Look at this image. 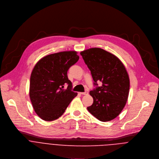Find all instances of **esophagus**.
<instances>
[{"label": "esophagus", "mask_w": 159, "mask_h": 159, "mask_svg": "<svg viewBox=\"0 0 159 159\" xmlns=\"http://www.w3.org/2000/svg\"><path fill=\"white\" fill-rule=\"evenodd\" d=\"M80 94H82V95H86V94H88V93L87 91H85V92H81Z\"/></svg>", "instance_id": "esophagus-1"}]
</instances>
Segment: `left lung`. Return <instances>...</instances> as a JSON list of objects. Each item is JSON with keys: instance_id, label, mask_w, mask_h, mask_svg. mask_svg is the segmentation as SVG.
<instances>
[{"instance_id": "8db88e82", "label": "left lung", "mask_w": 159, "mask_h": 159, "mask_svg": "<svg viewBox=\"0 0 159 159\" xmlns=\"http://www.w3.org/2000/svg\"><path fill=\"white\" fill-rule=\"evenodd\" d=\"M80 54L91 71L94 84L97 85V81L102 83L89 92L93 103L87 109L100 121H111L120 114L128 100L127 71L118 57L102 48H89Z\"/></svg>"}]
</instances>
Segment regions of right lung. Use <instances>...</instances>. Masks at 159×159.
<instances>
[{
	"label": "right lung",
	"mask_w": 159,
	"mask_h": 159,
	"mask_svg": "<svg viewBox=\"0 0 159 159\" xmlns=\"http://www.w3.org/2000/svg\"><path fill=\"white\" fill-rule=\"evenodd\" d=\"M75 51H62L42 57L34 66L30 78L29 97L36 114L43 120L59 118L78 93L71 91L69 68L78 61ZM67 84L66 89L64 86Z\"/></svg>",
	"instance_id": "right-lung-1"
}]
</instances>
